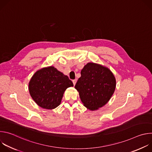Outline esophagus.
<instances>
[{
	"label": "esophagus",
	"instance_id": "1",
	"mask_svg": "<svg viewBox=\"0 0 152 152\" xmlns=\"http://www.w3.org/2000/svg\"><path fill=\"white\" fill-rule=\"evenodd\" d=\"M76 81H77V79H74V80H73V85H75L76 83Z\"/></svg>",
	"mask_w": 152,
	"mask_h": 152
}]
</instances>
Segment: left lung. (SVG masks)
<instances>
[{
  "mask_svg": "<svg viewBox=\"0 0 152 152\" xmlns=\"http://www.w3.org/2000/svg\"><path fill=\"white\" fill-rule=\"evenodd\" d=\"M80 74L75 88L83 105L90 110H96L109 101L114 93L115 77L107 68L92 62L85 66Z\"/></svg>",
  "mask_w": 152,
  "mask_h": 152,
  "instance_id": "left-lung-1",
  "label": "left lung"
}]
</instances>
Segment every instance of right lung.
<instances>
[{
  "mask_svg": "<svg viewBox=\"0 0 152 152\" xmlns=\"http://www.w3.org/2000/svg\"><path fill=\"white\" fill-rule=\"evenodd\" d=\"M73 83L67 76L53 67L37 71L29 83L30 94L40 107L52 110L59 105L66 90Z\"/></svg>",
  "mask_w": 152,
  "mask_h": 152,
  "instance_id": "add662e5",
  "label": "right lung"
}]
</instances>
